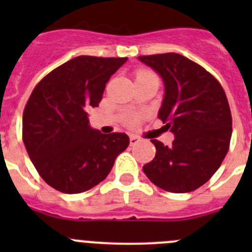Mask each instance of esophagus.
Instances as JSON below:
<instances>
[{
    "label": "esophagus",
    "mask_w": 252,
    "mask_h": 252,
    "mask_svg": "<svg viewBox=\"0 0 252 252\" xmlns=\"http://www.w3.org/2000/svg\"><path fill=\"white\" fill-rule=\"evenodd\" d=\"M139 141H140L139 137L135 136V135H131V136H130V144H131V145H136Z\"/></svg>",
    "instance_id": "esophagus-1"
}]
</instances>
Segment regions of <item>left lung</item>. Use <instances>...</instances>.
<instances>
[{
  "mask_svg": "<svg viewBox=\"0 0 252 252\" xmlns=\"http://www.w3.org/2000/svg\"><path fill=\"white\" fill-rule=\"evenodd\" d=\"M139 60L162 79L158 117L174 135L171 146L151 140L157 154L142 170L164 190L192 192L211 179L228 151L232 117L226 93L211 73L177 53Z\"/></svg>",
  "mask_w": 252,
  "mask_h": 252,
  "instance_id": "obj_1",
  "label": "left lung"
}]
</instances>
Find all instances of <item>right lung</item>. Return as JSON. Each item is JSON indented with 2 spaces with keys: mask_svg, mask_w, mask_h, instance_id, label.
Segmentation results:
<instances>
[{
  "mask_svg": "<svg viewBox=\"0 0 252 252\" xmlns=\"http://www.w3.org/2000/svg\"><path fill=\"white\" fill-rule=\"evenodd\" d=\"M127 58L81 55L58 66L31 93L22 139L40 177L65 194L99 184L130 144L124 132L93 128L87 111L98 107L107 82Z\"/></svg>",
  "mask_w": 252,
  "mask_h": 252,
  "instance_id": "1",
  "label": "right lung"
}]
</instances>
